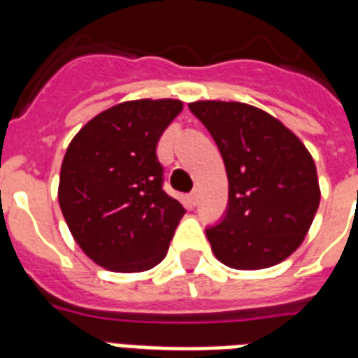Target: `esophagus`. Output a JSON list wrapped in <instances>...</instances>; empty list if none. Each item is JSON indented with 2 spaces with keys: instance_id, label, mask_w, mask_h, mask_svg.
<instances>
[{
  "instance_id": "esophagus-1",
  "label": "esophagus",
  "mask_w": 358,
  "mask_h": 358,
  "mask_svg": "<svg viewBox=\"0 0 358 358\" xmlns=\"http://www.w3.org/2000/svg\"><path fill=\"white\" fill-rule=\"evenodd\" d=\"M189 202L193 204V206H195L196 202H199V193H196V191H193V193L189 195Z\"/></svg>"
}]
</instances>
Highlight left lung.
Listing matches in <instances>:
<instances>
[{"label": "left lung", "instance_id": "1", "mask_svg": "<svg viewBox=\"0 0 358 358\" xmlns=\"http://www.w3.org/2000/svg\"><path fill=\"white\" fill-rule=\"evenodd\" d=\"M217 143L229 176V208L206 230L219 262L266 269L297 250L320 206L316 163L273 115L241 102L189 103Z\"/></svg>", "mask_w": 358, "mask_h": 358}]
</instances>
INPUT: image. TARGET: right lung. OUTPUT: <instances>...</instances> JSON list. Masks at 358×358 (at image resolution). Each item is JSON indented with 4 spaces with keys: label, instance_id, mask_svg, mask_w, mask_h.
I'll list each match as a JSON object with an SVG mask.
<instances>
[{
    "label": "right lung",
    "instance_id": "1",
    "mask_svg": "<svg viewBox=\"0 0 358 358\" xmlns=\"http://www.w3.org/2000/svg\"><path fill=\"white\" fill-rule=\"evenodd\" d=\"M184 109L180 100H129L106 109L70 141L59 206L76 243L117 273L152 269L165 258L184 206L163 191L156 146Z\"/></svg>",
    "mask_w": 358,
    "mask_h": 358
}]
</instances>
